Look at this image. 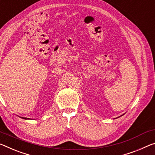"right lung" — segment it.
I'll use <instances>...</instances> for the list:
<instances>
[{
  "mask_svg": "<svg viewBox=\"0 0 155 155\" xmlns=\"http://www.w3.org/2000/svg\"><path fill=\"white\" fill-rule=\"evenodd\" d=\"M23 119H25V118H23Z\"/></svg>",
  "mask_w": 155,
  "mask_h": 155,
  "instance_id": "right-lung-1",
  "label": "right lung"
}]
</instances>
